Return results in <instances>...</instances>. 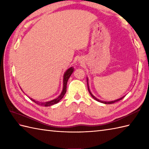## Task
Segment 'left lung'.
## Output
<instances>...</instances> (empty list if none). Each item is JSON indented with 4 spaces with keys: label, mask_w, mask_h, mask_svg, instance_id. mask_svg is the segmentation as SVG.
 <instances>
[{
    "label": "left lung",
    "mask_w": 149,
    "mask_h": 149,
    "mask_svg": "<svg viewBox=\"0 0 149 149\" xmlns=\"http://www.w3.org/2000/svg\"><path fill=\"white\" fill-rule=\"evenodd\" d=\"M87 84H88V91H89V93H90V95H91V96L92 97L93 99H95V100H96L97 101H98V102H102V103H104V104H113V103H115V102H118V101H119V100H122L123 97H124L125 96H123V97H121V98H120V99H117V100H113V101H109V102H106V101H102V100H99V99H98L97 98H96L91 93V91H90V88H89V86H88V78H87Z\"/></svg>",
    "instance_id": "1"
}]
</instances>
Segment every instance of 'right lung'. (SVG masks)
I'll return each instance as SVG.
<instances>
[{"mask_svg": "<svg viewBox=\"0 0 149 149\" xmlns=\"http://www.w3.org/2000/svg\"><path fill=\"white\" fill-rule=\"evenodd\" d=\"M73 72H74V68L70 67L65 72L64 75H63V90L61 91V94H60V95L58 96L57 98H56L55 99H53L52 100L48 101V102H39V101H37V100L36 101L35 100H34L33 99H31L30 97H29V99L31 100H33V102H34L36 104H38V105L45 106V107L50 106L52 105H54V104L59 102V101L63 99V97H64V95H65V94L66 91V84H67L68 80V79L70 78V75H72Z\"/></svg>", "mask_w": 149, "mask_h": 149, "instance_id": "1", "label": "right lung"}]
</instances>
